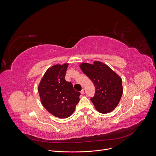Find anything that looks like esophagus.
<instances>
[{"label": "esophagus", "mask_w": 156, "mask_h": 156, "mask_svg": "<svg viewBox=\"0 0 156 156\" xmlns=\"http://www.w3.org/2000/svg\"><path fill=\"white\" fill-rule=\"evenodd\" d=\"M84 93V89H83V90L81 91V94H83Z\"/></svg>", "instance_id": "1"}]
</instances>
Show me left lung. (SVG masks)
Wrapping results in <instances>:
<instances>
[{"label":"left lung","instance_id":"8db88e82","mask_svg":"<svg viewBox=\"0 0 156 156\" xmlns=\"http://www.w3.org/2000/svg\"><path fill=\"white\" fill-rule=\"evenodd\" d=\"M80 68L95 86L96 93L91 101L96 109L102 114L112 112L123 94L122 78L101 62L94 61L93 64L82 63Z\"/></svg>","mask_w":156,"mask_h":156}]
</instances>
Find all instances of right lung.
<instances>
[{
  "label": "right lung",
  "instance_id": "obj_1",
  "mask_svg": "<svg viewBox=\"0 0 156 156\" xmlns=\"http://www.w3.org/2000/svg\"><path fill=\"white\" fill-rule=\"evenodd\" d=\"M69 63L57 64L48 69L38 87L41 102L49 113L60 119L70 117L80 101V93L65 80Z\"/></svg>",
  "mask_w": 156,
  "mask_h": 156
}]
</instances>
